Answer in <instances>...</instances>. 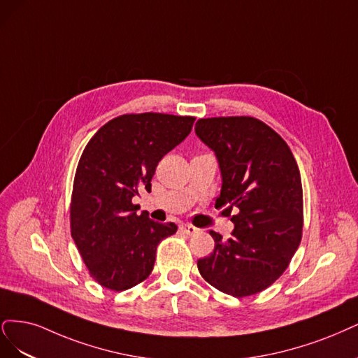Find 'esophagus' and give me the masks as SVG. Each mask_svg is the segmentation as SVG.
Instances as JSON below:
<instances>
[{
    "mask_svg": "<svg viewBox=\"0 0 358 358\" xmlns=\"http://www.w3.org/2000/svg\"><path fill=\"white\" fill-rule=\"evenodd\" d=\"M180 230L182 234H187V235H194V234H198V227H194V226H192V224H187V223H184V224H181L180 226Z\"/></svg>",
    "mask_w": 358,
    "mask_h": 358,
    "instance_id": "obj_1",
    "label": "esophagus"
}]
</instances>
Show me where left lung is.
<instances>
[{
	"instance_id": "obj_1",
	"label": "left lung",
	"mask_w": 358,
	"mask_h": 358,
	"mask_svg": "<svg viewBox=\"0 0 358 358\" xmlns=\"http://www.w3.org/2000/svg\"><path fill=\"white\" fill-rule=\"evenodd\" d=\"M194 132L217 156L222 190L215 208L235 229L198 260L202 278L226 294L245 297L272 285L290 264L303 229L302 180L290 147L271 126L250 116L199 119Z\"/></svg>"
}]
</instances>
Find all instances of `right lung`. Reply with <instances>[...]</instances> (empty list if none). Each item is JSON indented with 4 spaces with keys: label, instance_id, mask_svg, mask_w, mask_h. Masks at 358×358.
Listing matches in <instances>:
<instances>
[{
    "label": "right lung",
    "instance_id": "obj_1",
    "mask_svg": "<svg viewBox=\"0 0 358 358\" xmlns=\"http://www.w3.org/2000/svg\"><path fill=\"white\" fill-rule=\"evenodd\" d=\"M192 116L162 113L123 114L90 138L78 160L71 205V236L98 284L122 292L152 273L160 241L174 223L136 214L132 198L152 189L159 160L184 141Z\"/></svg>",
    "mask_w": 358,
    "mask_h": 358
}]
</instances>
